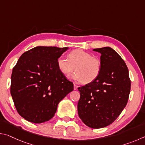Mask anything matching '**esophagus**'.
<instances>
[{
	"label": "esophagus",
	"instance_id": "34e87169",
	"mask_svg": "<svg viewBox=\"0 0 145 145\" xmlns=\"http://www.w3.org/2000/svg\"><path fill=\"white\" fill-rule=\"evenodd\" d=\"M77 88H78V86H77L76 84H74L73 85V89H74V90H76L77 89Z\"/></svg>",
	"mask_w": 145,
	"mask_h": 145
}]
</instances>
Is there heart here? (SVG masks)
Segmentation results:
<instances>
[{"instance_id": "b5f03b06", "label": "heart", "mask_w": 145, "mask_h": 145, "mask_svg": "<svg viewBox=\"0 0 145 145\" xmlns=\"http://www.w3.org/2000/svg\"><path fill=\"white\" fill-rule=\"evenodd\" d=\"M101 62L99 59L82 49H75L68 54V59L63 56L57 60L58 70L65 77L73 71H77L72 75L73 79L78 82L89 83L96 79L101 70Z\"/></svg>"}]
</instances>
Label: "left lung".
<instances>
[{"mask_svg": "<svg viewBox=\"0 0 145 145\" xmlns=\"http://www.w3.org/2000/svg\"><path fill=\"white\" fill-rule=\"evenodd\" d=\"M101 54V70L94 81L78 87V116L92 129L113 123L125 107L131 91L129 70L125 61L109 46L93 49Z\"/></svg>", "mask_w": 145, "mask_h": 145, "instance_id": "left-lung-1", "label": "left lung"}]
</instances>
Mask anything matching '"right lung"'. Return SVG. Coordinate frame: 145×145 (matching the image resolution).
<instances>
[{
  "instance_id": "1",
  "label": "right lung",
  "mask_w": 145,
  "mask_h": 145,
  "mask_svg": "<svg viewBox=\"0 0 145 145\" xmlns=\"http://www.w3.org/2000/svg\"><path fill=\"white\" fill-rule=\"evenodd\" d=\"M68 47L38 46L20 56L11 75V95L18 114L41 123L55 115L57 105L73 90L58 70L57 60Z\"/></svg>"
}]
</instances>
